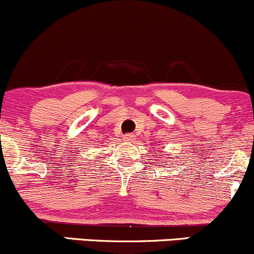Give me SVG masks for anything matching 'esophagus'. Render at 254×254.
<instances>
[{"mask_svg":"<svg viewBox=\"0 0 254 254\" xmlns=\"http://www.w3.org/2000/svg\"><path fill=\"white\" fill-rule=\"evenodd\" d=\"M124 139H126L128 141H132L133 139H135V135L132 134V133H127V134L124 135Z\"/></svg>","mask_w":254,"mask_h":254,"instance_id":"1","label":"esophagus"}]
</instances>
